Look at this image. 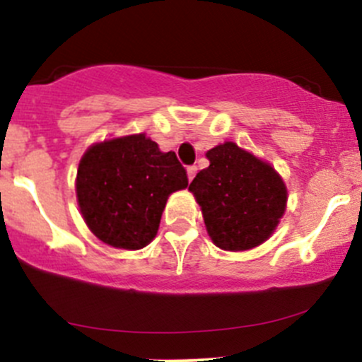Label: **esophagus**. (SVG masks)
Listing matches in <instances>:
<instances>
[{
	"label": "esophagus",
	"instance_id": "esophagus-1",
	"mask_svg": "<svg viewBox=\"0 0 362 362\" xmlns=\"http://www.w3.org/2000/svg\"><path fill=\"white\" fill-rule=\"evenodd\" d=\"M196 173H197L196 166H189V168H187V178H189V182H191L192 178L196 177Z\"/></svg>",
	"mask_w": 362,
	"mask_h": 362
}]
</instances>
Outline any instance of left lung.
I'll use <instances>...</instances> for the list:
<instances>
[{
  "label": "left lung",
  "mask_w": 362,
  "mask_h": 362,
  "mask_svg": "<svg viewBox=\"0 0 362 362\" xmlns=\"http://www.w3.org/2000/svg\"><path fill=\"white\" fill-rule=\"evenodd\" d=\"M210 166L189 185L213 245L245 251L267 241L286 211L288 191L269 163L234 142L206 152Z\"/></svg>",
  "instance_id": "obj_1"
}]
</instances>
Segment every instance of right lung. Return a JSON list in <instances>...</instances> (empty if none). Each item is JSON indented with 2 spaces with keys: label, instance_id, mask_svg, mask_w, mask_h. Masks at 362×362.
Wrapping results in <instances>:
<instances>
[{
  "label": "right lung",
  "instance_id": "right-lung-1",
  "mask_svg": "<svg viewBox=\"0 0 362 362\" xmlns=\"http://www.w3.org/2000/svg\"><path fill=\"white\" fill-rule=\"evenodd\" d=\"M189 185L175 152L146 133L90 146L76 175V197L88 229L105 245L140 250L156 238L171 192Z\"/></svg>",
  "mask_w": 362,
  "mask_h": 362
}]
</instances>
